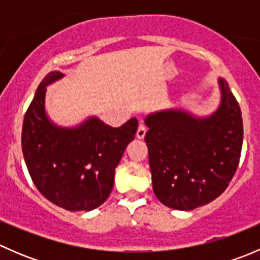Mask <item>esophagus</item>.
I'll list each match as a JSON object with an SVG mask.
<instances>
[{
  "label": "esophagus",
  "instance_id": "obj_1",
  "mask_svg": "<svg viewBox=\"0 0 260 260\" xmlns=\"http://www.w3.org/2000/svg\"><path fill=\"white\" fill-rule=\"evenodd\" d=\"M146 132H147L146 125L141 123V124L138 125V129H137V133H136V136H137V138H140V140H142V138H145Z\"/></svg>",
  "mask_w": 260,
  "mask_h": 260
}]
</instances>
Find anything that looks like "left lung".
Wrapping results in <instances>:
<instances>
[{
  "label": "left lung",
  "instance_id": "obj_1",
  "mask_svg": "<svg viewBox=\"0 0 260 260\" xmlns=\"http://www.w3.org/2000/svg\"><path fill=\"white\" fill-rule=\"evenodd\" d=\"M219 84L221 104L211 117L165 111L146 118L154 195L175 210H192L219 198L239 165L242 111L226 81Z\"/></svg>",
  "mask_w": 260,
  "mask_h": 260
}]
</instances>
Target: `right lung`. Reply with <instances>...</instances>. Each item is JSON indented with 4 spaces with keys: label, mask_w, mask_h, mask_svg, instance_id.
<instances>
[{
    "label": "right lung",
    "mask_w": 260,
    "mask_h": 260,
    "mask_svg": "<svg viewBox=\"0 0 260 260\" xmlns=\"http://www.w3.org/2000/svg\"><path fill=\"white\" fill-rule=\"evenodd\" d=\"M61 77L59 72L46 75L26 111L23 158L36 188L49 201L69 211H89L108 199L114 170L135 138L138 120L114 128L91 118L74 129L56 127L45 113V86Z\"/></svg>",
    "instance_id": "add662e5"
}]
</instances>
